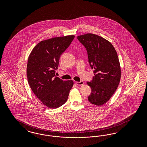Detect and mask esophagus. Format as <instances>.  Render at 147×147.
Wrapping results in <instances>:
<instances>
[{"label": "esophagus", "instance_id": "obj_1", "mask_svg": "<svg viewBox=\"0 0 147 147\" xmlns=\"http://www.w3.org/2000/svg\"><path fill=\"white\" fill-rule=\"evenodd\" d=\"M76 85L78 86H81L84 84V82L83 81H80V82H76Z\"/></svg>", "mask_w": 147, "mask_h": 147}]
</instances>
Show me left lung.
I'll return each instance as SVG.
<instances>
[{
    "label": "left lung",
    "mask_w": 147,
    "mask_h": 147,
    "mask_svg": "<svg viewBox=\"0 0 147 147\" xmlns=\"http://www.w3.org/2000/svg\"><path fill=\"white\" fill-rule=\"evenodd\" d=\"M77 39L86 49L88 62L94 69L93 79L87 84L92 89L90 102L101 106L111 98L120 83L121 68L115 49L102 37L87 33Z\"/></svg>",
    "instance_id": "left-lung-1"
}]
</instances>
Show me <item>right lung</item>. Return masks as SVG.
<instances>
[{"label":"right lung","mask_w":147,"mask_h":147,"mask_svg":"<svg viewBox=\"0 0 147 147\" xmlns=\"http://www.w3.org/2000/svg\"><path fill=\"white\" fill-rule=\"evenodd\" d=\"M75 36L53 38L41 41L30 54L27 65L28 82L41 102L49 108L60 107L67 101L73 81L55 76L60 56Z\"/></svg>","instance_id":"add662e5"}]
</instances>
